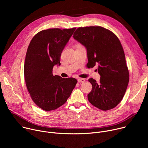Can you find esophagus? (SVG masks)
Wrapping results in <instances>:
<instances>
[{
  "label": "esophagus",
  "mask_w": 148,
  "mask_h": 148,
  "mask_svg": "<svg viewBox=\"0 0 148 148\" xmlns=\"http://www.w3.org/2000/svg\"><path fill=\"white\" fill-rule=\"evenodd\" d=\"M84 81H85V79H84V78H79V79H78V82H84Z\"/></svg>",
  "instance_id": "obj_1"
}]
</instances>
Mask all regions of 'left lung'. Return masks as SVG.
Instances as JSON below:
<instances>
[{
  "label": "left lung",
  "instance_id": "obj_1",
  "mask_svg": "<svg viewBox=\"0 0 148 148\" xmlns=\"http://www.w3.org/2000/svg\"><path fill=\"white\" fill-rule=\"evenodd\" d=\"M73 37L86 47L88 68L98 64L99 82L91 78L90 102L103 111L115 108L122 99L129 82V71L125 53L118 37L101 26L79 27Z\"/></svg>",
  "mask_w": 148,
  "mask_h": 148
}]
</instances>
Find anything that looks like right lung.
<instances>
[{
  "instance_id": "right-lung-1",
  "label": "right lung",
  "mask_w": 148,
  "mask_h": 148,
  "mask_svg": "<svg viewBox=\"0 0 148 148\" xmlns=\"http://www.w3.org/2000/svg\"><path fill=\"white\" fill-rule=\"evenodd\" d=\"M75 27L44 30L37 33L28 47L24 75L31 98L46 111L54 110L70 96L77 80L53 75L55 65L60 66V57Z\"/></svg>"
}]
</instances>
